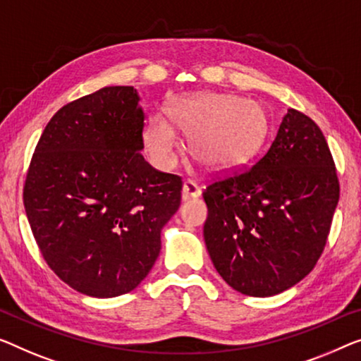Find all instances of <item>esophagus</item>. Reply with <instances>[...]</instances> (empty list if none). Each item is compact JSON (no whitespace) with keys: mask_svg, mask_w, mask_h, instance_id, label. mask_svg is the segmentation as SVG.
Instances as JSON below:
<instances>
[{"mask_svg":"<svg viewBox=\"0 0 361 361\" xmlns=\"http://www.w3.org/2000/svg\"><path fill=\"white\" fill-rule=\"evenodd\" d=\"M199 196H201V188L197 186V183L192 180H186L185 185H183V199L199 197Z\"/></svg>","mask_w":361,"mask_h":361,"instance_id":"esophagus-1","label":"esophagus"}]
</instances>
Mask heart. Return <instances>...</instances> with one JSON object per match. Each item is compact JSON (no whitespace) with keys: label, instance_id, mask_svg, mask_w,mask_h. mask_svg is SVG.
Instances as JSON below:
<instances>
[{"label":"heart","instance_id":"heart-1","mask_svg":"<svg viewBox=\"0 0 361 361\" xmlns=\"http://www.w3.org/2000/svg\"><path fill=\"white\" fill-rule=\"evenodd\" d=\"M173 125L190 136L191 154L209 170H230L250 160L264 142L267 115L261 104L232 94L204 92L173 102ZM150 159L169 169L176 159V133L164 116H154L144 131Z\"/></svg>","mask_w":361,"mask_h":361}]
</instances>
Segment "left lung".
Returning <instances> with one entry per match:
<instances>
[{
	"instance_id": "8db88e82",
	"label": "left lung",
	"mask_w": 361,
	"mask_h": 361,
	"mask_svg": "<svg viewBox=\"0 0 361 361\" xmlns=\"http://www.w3.org/2000/svg\"><path fill=\"white\" fill-rule=\"evenodd\" d=\"M204 241L236 292L272 297L313 271L341 196L319 126L295 109L255 165L215 175L202 191Z\"/></svg>"
}]
</instances>
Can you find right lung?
<instances>
[{
    "instance_id": "right-lung-1",
    "label": "right lung",
    "mask_w": 361,
    "mask_h": 361,
    "mask_svg": "<svg viewBox=\"0 0 361 361\" xmlns=\"http://www.w3.org/2000/svg\"><path fill=\"white\" fill-rule=\"evenodd\" d=\"M137 102L131 85H111L61 106L25 175L24 207L43 259L89 297H118L144 281L181 202V176L142 157Z\"/></svg>"
}]
</instances>
